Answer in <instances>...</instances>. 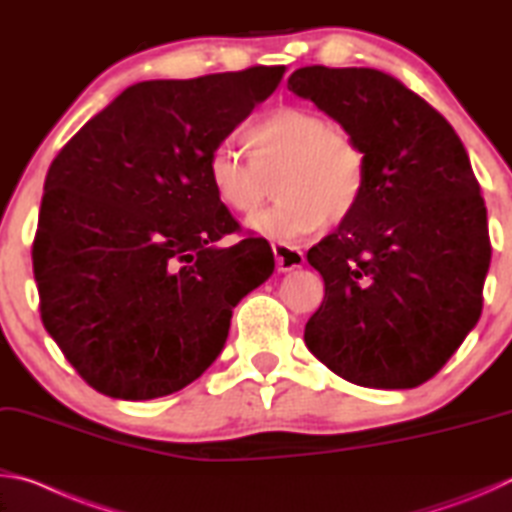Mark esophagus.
I'll return each instance as SVG.
<instances>
[{"label": "esophagus", "instance_id": "esophagus-1", "mask_svg": "<svg viewBox=\"0 0 512 512\" xmlns=\"http://www.w3.org/2000/svg\"><path fill=\"white\" fill-rule=\"evenodd\" d=\"M273 255H275V266L280 273H289L293 268H300L305 264V255H302V250L293 248L289 244H273Z\"/></svg>", "mask_w": 512, "mask_h": 512}]
</instances>
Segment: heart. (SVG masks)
Segmentation results:
<instances>
[{
  "label": "heart",
  "instance_id": "heart-1",
  "mask_svg": "<svg viewBox=\"0 0 512 512\" xmlns=\"http://www.w3.org/2000/svg\"><path fill=\"white\" fill-rule=\"evenodd\" d=\"M244 140L250 158L221 142L207 155L205 171L216 201L235 214H253L277 176V203L248 221L257 235L296 241L357 210L366 192V153L320 112L277 106L246 128Z\"/></svg>",
  "mask_w": 512,
  "mask_h": 512
}]
</instances>
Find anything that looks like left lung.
I'll use <instances>...</instances> for the list:
<instances>
[{
	"label": "left lung",
	"mask_w": 512,
	"mask_h": 512,
	"mask_svg": "<svg viewBox=\"0 0 512 512\" xmlns=\"http://www.w3.org/2000/svg\"><path fill=\"white\" fill-rule=\"evenodd\" d=\"M287 85L339 121L368 162L357 210L307 253L325 280L307 348L352 384L420 386L483 307L488 212L465 146L438 110L379 69L311 65Z\"/></svg>",
	"instance_id": "left-lung-1"
}]
</instances>
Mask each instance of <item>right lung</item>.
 <instances>
[{"label":"right lung","mask_w":512,"mask_h":512,"mask_svg":"<svg viewBox=\"0 0 512 512\" xmlns=\"http://www.w3.org/2000/svg\"><path fill=\"white\" fill-rule=\"evenodd\" d=\"M287 67L142 81L94 115L45 180L33 275L42 325L88 384L153 400L219 357L232 309L275 268L207 183V155Z\"/></svg>","instance_id":"obj_1"}]
</instances>
